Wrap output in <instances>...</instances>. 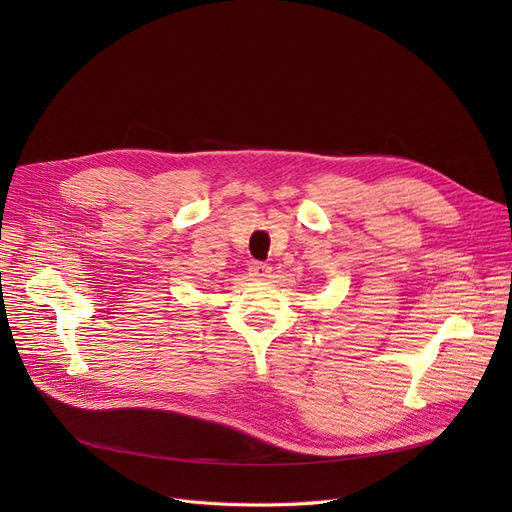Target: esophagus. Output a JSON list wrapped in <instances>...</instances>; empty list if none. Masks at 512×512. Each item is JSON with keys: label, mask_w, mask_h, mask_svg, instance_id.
Returning <instances> with one entry per match:
<instances>
[{"label": "esophagus", "mask_w": 512, "mask_h": 512, "mask_svg": "<svg viewBox=\"0 0 512 512\" xmlns=\"http://www.w3.org/2000/svg\"><path fill=\"white\" fill-rule=\"evenodd\" d=\"M271 273V267L267 265V262H250V275L254 277V280H265V277H269Z\"/></svg>", "instance_id": "esophagus-1"}]
</instances>
